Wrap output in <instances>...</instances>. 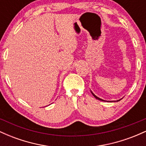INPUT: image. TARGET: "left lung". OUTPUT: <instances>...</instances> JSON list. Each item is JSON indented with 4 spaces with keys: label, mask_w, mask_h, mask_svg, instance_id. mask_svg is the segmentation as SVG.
<instances>
[{
    "label": "left lung",
    "mask_w": 146,
    "mask_h": 146,
    "mask_svg": "<svg viewBox=\"0 0 146 146\" xmlns=\"http://www.w3.org/2000/svg\"><path fill=\"white\" fill-rule=\"evenodd\" d=\"M90 91H91V90H90ZM91 93H92V94H93V96H94L95 98L97 99V100H101V101H103V102H119V101H120V100H121V99H120V100H117V101H106V100H102V99H100V98H98V96H96V95H95L94 94V93H93V92H92V91H91Z\"/></svg>",
    "instance_id": "left-lung-1"
}]
</instances>
